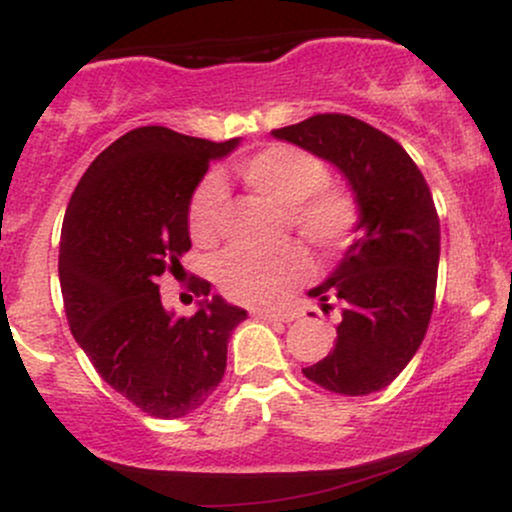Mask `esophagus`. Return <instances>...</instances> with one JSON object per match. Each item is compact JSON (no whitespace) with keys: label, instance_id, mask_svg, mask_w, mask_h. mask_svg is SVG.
I'll list each match as a JSON object with an SVG mask.
<instances>
[{"label":"esophagus","instance_id":"esophagus-1","mask_svg":"<svg viewBox=\"0 0 512 512\" xmlns=\"http://www.w3.org/2000/svg\"><path fill=\"white\" fill-rule=\"evenodd\" d=\"M252 315H255L257 320H267V322H289L291 320V315L274 313V310H252Z\"/></svg>","mask_w":512,"mask_h":512}]
</instances>
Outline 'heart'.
<instances>
[{"mask_svg":"<svg viewBox=\"0 0 512 512\" xmlns=\"http://www.w3.org/2000/svg\"><path fill=\"white\" fill-rule=\"evenodd\" d=\"M250 192L286 209V221L305 243L320 252L344 248L356 236L361 211L354 195L327 182V166L310 151L272 144L236 166ZM221 219V187L204 182L192 195L187 226L199 245L216 240ZM308 272V257L296 243L269 250H228L216 262V281L231 301L272 305Z\"/></svg>","mask_w":512,"mask_h":512,"instance_id":"1","label":"heart"}]
</instances>
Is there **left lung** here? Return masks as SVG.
<instances>
[{
	"label": "left lung",
	"instance_id": "8db88e82",
	"mask_svg": "<svg viewBox=\"0 0 512 512\" xmlns=\"http://www.w3.org/2000/svg\"><path fill=\"white\" fill-rule=\"evenodd\" d=\"M349 180L358 236L337 269L308 291L339 305L334 349L303 375L337 395L383 390L424 342L436 301L440 221L424 175L395 139L351 115L325 113L274 129Z\"/></svg>",
	"mask_w": 512,
	"mask_h": 512
}]
</instances>
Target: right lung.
<instances>
[{"label":"right lung","mask_w":512,"mask_h":512,"mask_svg":"<svg viewBox=\"0 0 512 512\" xmlns=\"http://www.w3.org/2000/svg\"><path fill=\"white\" fill-rule=\"evenodd\" d=\"M240 139L209 142L168 127L122 134L88 166L69 199L60 238V286L69 330L113 390L156 419L207 402L226 373L228 339L248 317L211 296L195 315L161 303L156 276L178 274L192 248L187 211L214 158Z\"/></svg>","instance_id":"add662e5"}]
</instances>
